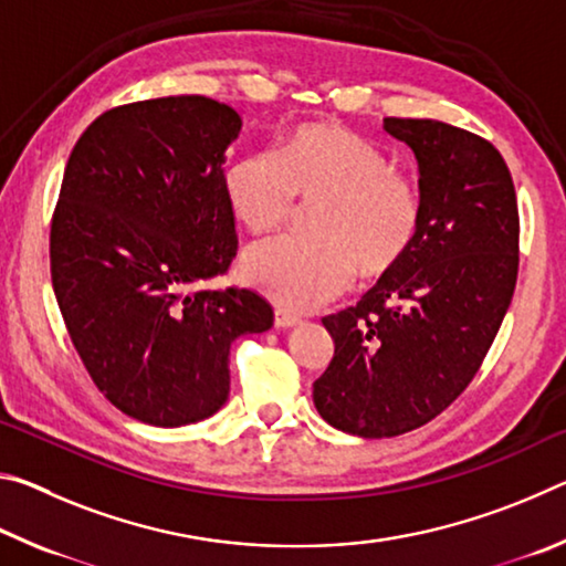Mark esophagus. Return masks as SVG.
I'll return each instance as SVG.
<instances>
[{
  "mask_svg": "<svg viewBox=\"0 0 566 566\" xmlns=\"http://www.w3.org/2000/svg\"><path fill=\"white\" fill-rule=\"evenodd\" d=\"M302 319L294 317V314H290L286 310H276L274 312V327L276 329H290V327H296Z\"/></svg>",
  "mask_w": 566,
  "mask_h": 566,
  "instance_id": "1",
  "label": "esophagus"
}]
</instances>
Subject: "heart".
Returning <instances> with one entry per match:
<instances>
[{"mask_svg":"<svg viewBox=\"0 0 566 566\" xmlns=\"http://www.w3.org/2000/svg\"><path fill=\"white\" fill-rule=\"evenodd\" d=\"M234 217L252 234L290 219L296 197L317 202L314 239L284 237L247 249L242 280L290 312H312L349 290L354 274L379 276L415 242L421 199L415 181L367 139L334 124H304L280 155L252 151L224 177Z\"/></svg>","mask_w":566,"mask_h":566,"instance_id":"obj_1","label":"heart"}]
</instances>
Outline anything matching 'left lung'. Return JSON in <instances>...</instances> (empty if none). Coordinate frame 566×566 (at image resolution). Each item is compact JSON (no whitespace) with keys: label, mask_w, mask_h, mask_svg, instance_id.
Returning a JSON list of instances; mask_svg holds the SVG:
<instances>
[{"label":"left lung","mask_w":566,"mask_h":566,"mask_svg":"<svg viewBox=\"0 0 566 566\" xmlns=\"http://www.w3.org/2000/svg\"><path fill=\"white\" fill-rule=\"evenodd\" d=\"M415 151L421 217L401 262L357 306L324 317L334 357L314 407L347 434L411 432L462 395L512 304L520 212L490 142L437 119H385Z\"/></svg>","instance_id":"1"}]
</instances>
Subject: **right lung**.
Returning a JSON list of instances; mask_svg holds the SVG:
<instances>
[{"instance_id":"add662e5","label":"right lung","mask_w":566,"mask_h":566,"mask_svg":"<svg viewBox=\"0 0 566 566\" xmlns=\"http://www.w3.org/2000/svg\"><path fill=\"white\" fill-rule=\"evenodd\" d=\"M242 119L179 94L94 119L66 161L50 234L56 304L90 377L155 427L202 421L229 399V347L272 327L249 290L197 292L237 254L224 151Z\"/></svg>"}]
</instances>
